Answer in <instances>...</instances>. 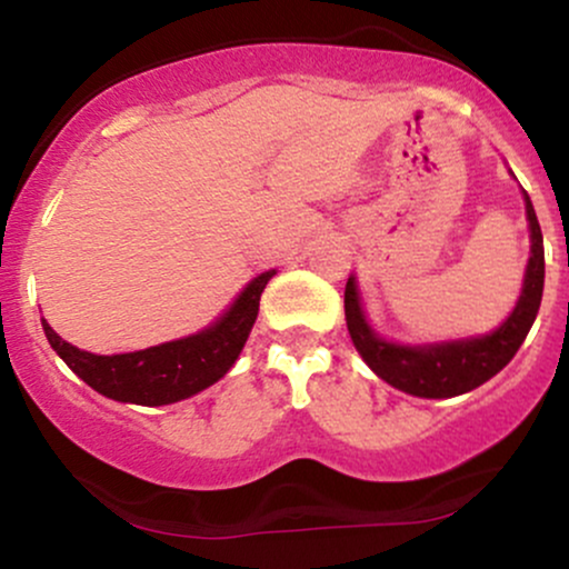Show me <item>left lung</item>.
Wrapping results in <instances>:
<instances>
[{"label":"left lung","instance_id":"8db88e82","mask_svg":"<svg viewBox=\"0 0 569 569\" xmlns=\"http://www.w3.org/2000/svg\"><path fill=\"white\" fill-rule=\"evenodd\" d=\"M527 219H530L532 253L527 262L525 286L508 321L495 329L492 335L460 339V342L428 345V348H409V345L385 342L369 329L358 302L356 280L348 278L345 286V318L356 350L369 363L377 377L403 393L420 398H449L468 393L479 388L489 377H495L516 356L527 335H530L535 316H538L540 297H543L546 257H543V232L530 198L525 192Z\"/></svg>","mask_w":569,"mask_h":569}]
</instances>
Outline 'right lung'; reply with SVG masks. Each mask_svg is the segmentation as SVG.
<instances>
[{"label":"right lung","mask_w":569,"mask_h":569,"mask_svg":"<svg viewBox=\"0 0 569 569\" xmlns=\"http://www.w3.org/2000/svg\"><path fill=\"white\" fill-rule=\"evenodd\" d=\"M272 276L276 270L253 278L211 329L158 348L120 352V356H93L63 342L44 318L42 326L48 342L67 361V367L98 393L141 407H162L200 393L230 371L257 321L259 299Z\"/></svg>","instance_id":"1"}]
</instances>
